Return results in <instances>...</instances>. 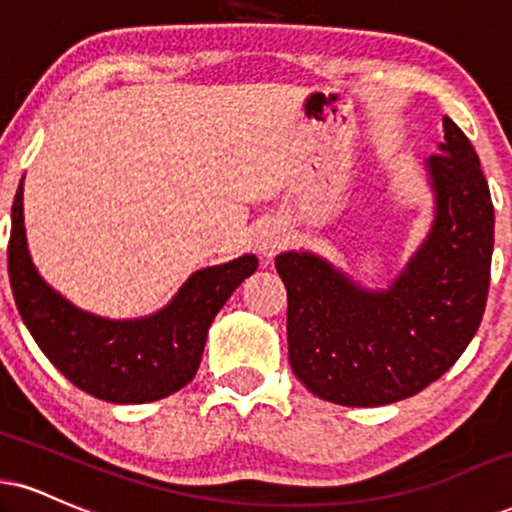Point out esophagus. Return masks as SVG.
<instances>
[{
  "mask_svg": "<svg viewBox=\"0 0 512 512\" xmlns=\"http://www.w3.org/2000/svg\"><path fill=\"white\" fill-rule=\"evenodd\" d=\"M283 245H286V236H283L281 226L267 224L262 226L260 233H257V250H260V255L267 257V260H272Z\"/></svg>",
  "mask_w": 512,
  "mask_h": 512,
  "instance_id": "esophagus-1",
  "label": "esophagus"
}]
</instances>
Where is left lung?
Returning <instances> with one entry per match:
<instances>
[{"instance_id":"left-lung-1","label":"left lung","mask_w":512,"mask_h":512,"mask_svg":"<svg viewBox=\"0 0 512 512\" xmlns=\"http://www.w3.org/2000/svg\"><path fill=\"white\" fill-rule=\"evenodd\" d=\"M424 162L429 233L386 288H367L310 250L276 257L288 291V360L307 391L348 408L410 398L455 365L482 322L494 202L467 135L443 116Z\"/></svg>"}]
</instances>
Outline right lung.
Returning <instances> with one entry per match:
<instances>
[{
  "mask_svg": "<svg viewBox=\"0 0 512 512\" xmlns=\"http://www.w3.org/2000/svg\"><path fill=\"white\" fill-rule=\"evenodd\" d=\"M257 257L197 269L162 310L109 319L80 310L42 279L23 226V178L11 207L9 281L18 312L42 353L71 384L107 403L166 398L200 367L207 331L231 293L255 274Z\"/></svg>",
  "mask_w": 512,
  "mask_h": 512,
  "instance_id": "right-lung-1",
  "label": "right lung"
}]
</instances>
